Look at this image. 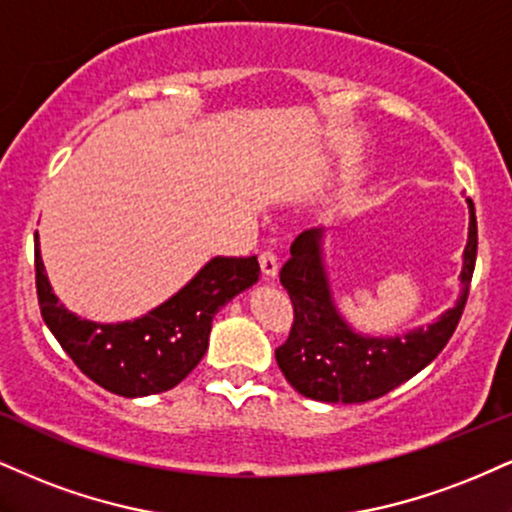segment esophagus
I'll list each match as a JSON object with an SVG mask.
<instances>
[{
  "instance_id": "1",
  "label": "esophagus",
  "mask_w": 512,
  "mask_h": 512,
  "mask_svg": "<svg viewBox=\"0 0 512 512\" xmlns=\"http://www.w3.org/2000/svg\"><path fill=\"white\" fill-rule=\"evenodd\" d=\"M260 269H262L264 279H274V276L279 274V260H276V255L272 250L260 252Z\"/></svg>"
}]
</instances>
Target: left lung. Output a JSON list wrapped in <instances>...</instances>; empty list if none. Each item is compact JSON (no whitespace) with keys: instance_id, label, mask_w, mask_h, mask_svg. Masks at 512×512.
Listing matches in <instances>:
<instances>
[{"instance_id":"1","label":"left lung","mask_w":512,"mask_h":512,"mask_svg":"<svg viewBox=\"0 0 512 512\" xmlns=\"http://www.w3.org/2000/svg\"><path fill=\"white\" fill-rule=\"evenodd\" d=\"M470 205V233L463 255V293L451 310L405 336L374 338L350 329L331 298L322 262V229L303 231L281 267V286L291 295L293 326L276 348V362L295 391L322 403H367L422 372L446 348L463 317L477 262V217Z\"/></svg>"}]
</instances>
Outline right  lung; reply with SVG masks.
Instances as JSON below:
<instances>
[{
	"instance_id": "obj_1",
	"label": "right lung",
	"mask_w": 512,
	"mask_h": 512,
	"mask_svg": "<svg viewBox=\"0 0 512 512\" xmlns=\"http://www.w3.org/2000/svg\"><path fill=\"white\" fill-rule=\"evenodd\" d=\"M257 279L255 255L214 257L193 281L147 315L133 322L97 324L59 303L40 248H35V286L49 331L85 377L123 398L152 396L181 384L205 355L214 315Z\"/></svg>"
}]
</instances>
